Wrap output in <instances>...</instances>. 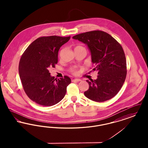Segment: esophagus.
Masks as SVG:
<instances>
[{"mask_svg": "<svg viewBox=\"0 0 148 148\" xmlns=\"http://www.w3.org/2000/svg\"><path fill=\"white\" fill-rule=\"evenodd\" d=\"M71 81H72V82H78L81 81V79H73Z\"/></svg>", "mask_w": 148, "mask_h": 148, "instance_id": "obj_1", "label": "esophagus"}]
</instances>
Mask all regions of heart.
<instances>
[{
	"label": "heart",
	"mask_w": 148,
	"mask_h": 148,
	"mask_svg": "<svg viewBox=\"0 0 148 148\" xmlns=\"http://www.w3.org/2000/svg\"><path fill=\"white\" fill-rule=\"evenodd\" d=\"M82 47L81 46H77L75 47V48H81ZM69 71H71V73L74 74V75H77L78 73V70H77V66H73V67H71V68L69 69Z\"/></svg>",
	"instance_id": "heart-1"
}]
</instances>
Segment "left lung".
I'll return each mask as SVG.
<instances>
[{"mask_svg":"<svg viewBox=\"0 0 148 148\" xmlns=\"http://www.w3.org/2000/svg\"><path fill=\"white\" fill-rule=\"evenodd\" d=\"M73 39L85 44L90 51L93 71H97L96 80H86L89 89L84 92L88 98L103 102L115 97L127 76V62L121 45L107 33L94 30L75 35Z\"/></svg>","mask_w":148,"mask_h":148,"instance_id":"left-lung-1","label":"left lung"}]
</instances>
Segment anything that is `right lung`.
Masks as SVG:
<instances>
[{"label":"right lung","instance_id":"add662e5","mask_svg":"<svg viewBox=\"0 0 148 148\" xmlns=\"http://www.w3.org/2000/svg\"><path fill=\"white\" fill-rule=\"evenodd\" d=\"M71 36H42L32 42L21 56L19 74L29 99L42 106L55 105L63 99L71 78L54 79L48 71L58 63L60 48Z\"/></svg>","mask_w":148,"mask_h":148}]
</instances>
